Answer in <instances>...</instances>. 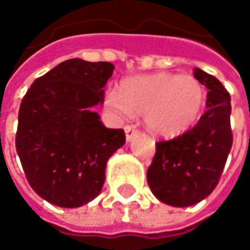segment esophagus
I'll list each match as a JSON object with an SVG mask.
<instances>
[{"label": "esophagus", "instance_id": "esophagus-1", "mask_svg": "<svg viewBox=\"0 0 250 250\" xmlns=\"http://www.w3.org/2000/svg\"><path fill=\"white\" fill-rule=\"evenodd\" d=\"M125 139H127V142H130V140L137 134V128H136L134 125H125Z\"/></svg>", "mask_w": 250, "mask_h": 250}]
</instances>
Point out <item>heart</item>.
<instances>
[{"label": "heart", "instance_id": "obj_1", "mask_svg": "<svg viewBox=\"0 0 250 250\" xmlns=\"http://www.w3.org/2000/svg\"><path fill=\"white\" fill-rule=\"evenodd\" d=\"M204 100V88L194 76L159 72L127 78L120 91L105 94L104 105L119 120L143 114L150 133L175 137L197 123Z\"/></svg>", "mask_w": 250, "mask_h": 250}]
</instances>
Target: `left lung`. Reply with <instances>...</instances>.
Returning a JSON list of instances; mask_svg holds the SVG:
<instances>
[{
    "label": "left lung",
    "mask_w": 250,
    "mask_h": 250,
    "mask_svg": "<svg viewBox=\"0 0 250 250\" xmlns=\"http://www.w3.org/2000/svg\"><path fill=\"white\" fill-rule=\"evenodd\" d=\"M194 76L208 89L207 111L182 136L158 142L147 169L153 195L172 207L194 206L213 192L233 143L229 92L216 76L198 68Z\"/></svg>",
    "instance_id": "8db88e82"
}]
</instances>
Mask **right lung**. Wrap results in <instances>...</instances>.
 <instances>
[{
	"label": "right lung",
	"mask_w": 250,
	"mask_h": 250,
	"mask_svg": "<svg viewBox=\"0 0 250 250\" xmlns=\"http://www.w3.org/2000/svg\"><path fill=\"white\" fill-rule=\"evenodd\" d=\"M110 62L69 59L37 78L24 95L16 147L28 184L63 208L92 201L105 181L111 155L125 143L122 128H107L94 107L104 103Z\"/></svg>",
	"instance_id": "add662e5"
}]
</instances>
